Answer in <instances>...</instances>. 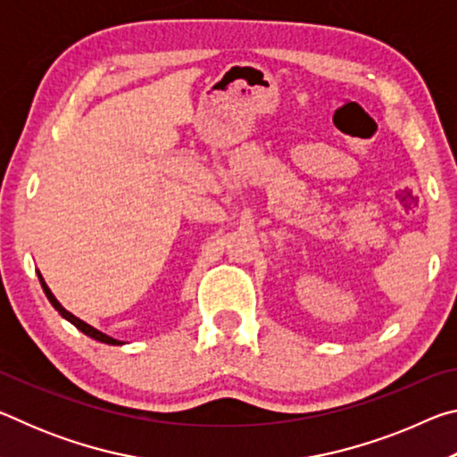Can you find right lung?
<instances>
[{
    "label": "right lung",
    "mask_w": 457,
    "mask_h": 457,
    "mask_svg": "<svg viewBox=\"0 0 457 457\" xmlns=\"http://www.w3.org/2000/svg\"><path fill=\"white\" fill-rule=\"evenodd\" d=\"M37 276H40V274H37ZM40 284H42V288H44V292H46V296H48V300H50V304H52L54 308H56V311H58V312H60L62 316H64V319H66L68 322H72L76 328H79V330H82V332H84V335H88L90 338H95V340H98V343H106V345H122V343H120V340H117V338H112V337H106V335H104V332H100V330H96L95 327H90V324H87V322H84V320H80V319H76V316H74L72 312H68V311H66V308H62V304L58 303V300H56V298H54V294L50 292V288H48V286H46V282H44V278H42V276H40Z\"/></svg>",
    "instance_id": "obj_1"
}]
</instances>
